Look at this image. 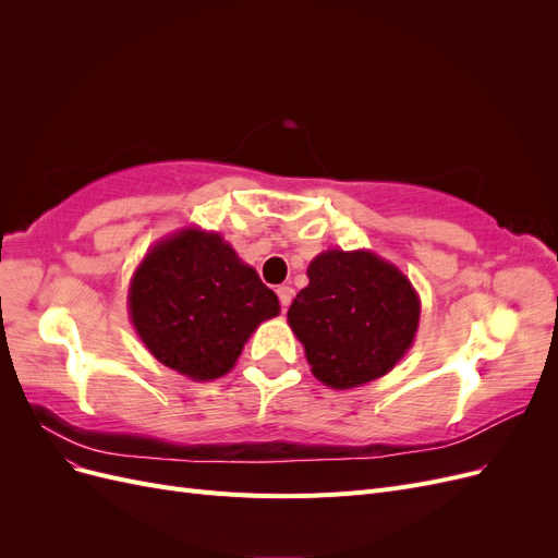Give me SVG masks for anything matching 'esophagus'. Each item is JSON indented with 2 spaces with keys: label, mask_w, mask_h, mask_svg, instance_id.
<instances>
[{
  "label": "esophagus",
  "mask_w": 558,
  "mask_h": 558,
  "mask_svg": "<svg viewBox=\"0 0 558 558\" xmlns=\"http://www.w3.org/2000/svg\"><path fill=\"white\" fill-rule=\"evenodd\" d=\"M277 295H279V302H281V310H283V312L289 310L291 300H293V289H291V286H279Z\"/></svg>",
  "instance_id": "34e87169"
}]
</instances>
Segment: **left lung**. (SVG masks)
I'll use <instances>...</instances> for the list:
<instances>
[{
    "instance_id": "1",
    "label": "left lung",
    "mask_w": 558,
    "mask_h": 558,
    "mask_svg": "<svg viewBox=\"0 0 558 558\" xmlns=\"http://www.w3.org/2000/svg\"><path fill=\"white\" fill-rule=\"evenodd\" d=\"M307 277L289 326L314 377L344 391L391 373L418 328L421 302L410 279L365 248L318 253Z\"/></svg>"
}]
</instances>
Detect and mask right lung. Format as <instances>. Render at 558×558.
I'll return each instance as SVG.
<instances>
[{"label":"right lung","mask_w":558,"mask_h":558,"mask_svg":"<svg viewBox=\"0 0 558 558\" xmlns=\"http://www.w3.org/2000/svg\"><path fill=\"white\" fill-rule=\"evenodd\" d=\"M132 326L154 356L195 381L228 375L279 298L218 232L185 228L160 240L128 291Z\"/></svg>","instance_id":"right-lung-1"}]
</instances>
